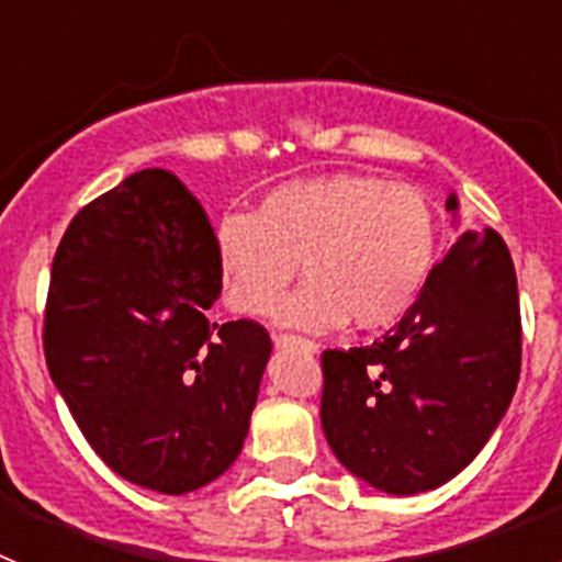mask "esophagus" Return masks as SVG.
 <instances>
[{
    "instance_id": "obj_1",
    "label": "esophagus",
    "mask_w": 562,
    "mask_h": 562,
    "mask_svg": "<svg viewBox=\"0 0 562 562\" xmlns=\"http://www.w3.org/2000/svg\"><path fill=\"white\" fill-rule=\"evenodd\" d=\"M276 342V349H304V351H317V342L306 340V337H295V335H276L272 337Z\"/></svg>"
}]
</instances>
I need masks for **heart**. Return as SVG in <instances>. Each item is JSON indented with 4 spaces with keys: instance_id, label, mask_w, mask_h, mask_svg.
<instances>
[{
    "instance_id": "heart-1",
    "label": "heart",
    "mask_w": 562,
    "mask_h": 562,
    "mask_svg": "<svg viewBox=\"0 0 562 562\" xmlns=\"http://www.w3.org/2000/svg\"><path fill=\"white\" fill-rule=\"evenodd\" d=\"M222 297L233 312L276 310L295 265L304 284L278 306V324L329 331L396 324L428 286L439 225L428 196L374 173L284 182L252 216H225L213 233Z\"/></svg>"
}]
</instances>
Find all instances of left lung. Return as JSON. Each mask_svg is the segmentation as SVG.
<instances>
[{"label":"left lung","mask_w":562,"mask_h":562,"mask_svg":"<svg viewBox=\"0 0 562 562\" xmlns=\"http://www.w3.org/2000/svg\"><path fill=\"white\" fill-rule=\"evenodd\" d=\"M321 362V425L351 475L389 495L448 484L490 441L518 385V278L504 238L461 231L394 329Z\"/></svg>","instance_id":"8db88e82"}]
</instances>
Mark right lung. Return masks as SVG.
Instances as JSON below:
<instances>
[{
    "label": "right lung",
    "instance_id": "add662e5",
    "mask_svg": "<svg viewBox=\"0 0 562 562\" xmlns=\"http://www.w3.org/2000/svg\"><path fill=\"white\" fill-rule=\"evenodd\" d=\"M222 284L205 211L146 168L89 202L53 258L44 357L83 439L121 479L186 495L241 453L272 342L213 324Z\"/></svg>",
    "mask_w": 562,
    "mask_h": 562
}]
</instances>
